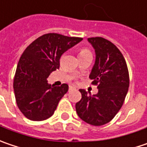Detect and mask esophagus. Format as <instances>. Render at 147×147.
<instances>
[{
    "mask_svg": "<svg viewBox=\"0 0 147 147\" xmlns=\"http://www.w3.org/2000/svg\"><path fill=\"white\" fill-rule=\"evenodd\" d=\"M74 89H76L75 86H69V91H72Z\"/></svg>",
    "mask_w": 147,
    "mask_h": 147,
    "instance_id": "obj_1",
    "label": "esophagus"
}]
</instances>
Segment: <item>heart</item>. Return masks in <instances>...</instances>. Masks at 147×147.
I'll list each match as a JSON object with an SVG mask.
<instances>
[{
	"label": "heart",
	"mask_w": 147,
	"mask_h": 147,
	"mask_svg": "<svg viewBox=\"0 0 147 147\" xmlns=\"http://www.w3.org/2000/svg\"><path fill=\"white\" fill-rule=\"evenodd\" d=\"M90 51L86 49H82L79 52V55H82V54H86V53H89Z\"/></svg>",
	"instance_id": "1"
}]
</instances>
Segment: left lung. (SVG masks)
I'll return each instance as SVG.
<instances>
[{"label": "left lung", "instance_id": "obj_1", "mask_svg": "<svg viewBox=\"0 0 147 147\" xmlns=\"http://www.w3.org/2000/svg\"><path fill=\"white\" fill-rule=\"evenodd\" d=\"M96 61L90 74L91 84L97 86L96 95L80 90L82 99L76 104V113L85 122L102 125L111 121L121 108L129 88V72L125 58L110 40L91 37Z\"/></svg>", "mask_w": 147, "mask_h": 147}]
</instances>
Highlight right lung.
I'll list each match as a JSON object with an SVG mask.
<instances>
[{
    "label": "right lung",
    "instance_id": "right-lung-1",
    "mask_svg": "<svg viewBox=\"0 0 147 147\" xmlns=\"http://www.w3.org/2000/svg\"><path fill=\"white\" fill-rule=\"evenodd\" d=\"M82 38L47 33L26 47L19 60L14 77L16 101L22 113L31 121H44L55 112L68 85H49L50 74L60 68V58Z\"/></svg>",
    "mask_w": 147,
    "mask_h": 147
}]
</instances>
